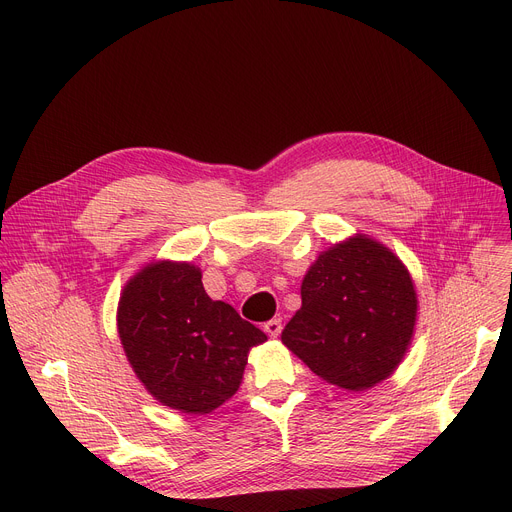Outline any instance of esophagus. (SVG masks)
<instances>
[{"mask_svg":"<svg viewBox=\"0 0 512 512\" xmlns=\"http://www.w3.org/2000/svg\"><path fill=\"white\" fill-rule=\"evenodd\" d=\"M264 332H266L270 338L281 336V332H283V322H281V318H274V320L266 322V324H264Z\"/></svg>","mask_w":512,"mask_h":512,"instance_id":"1","label":"esophagus"}]
</instances>
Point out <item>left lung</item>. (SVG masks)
<instances>
[{
	"label": "left lung",
	"instance_id": "8db88e82",
	"mask_svg": "<svg viewBox=\"0 0 512 512\" xmlns=\"http://www.w3.org/2000/svg\"><path fill=\"white\" fill-rule=\"evenodd\" d=\"M416 311L408 268L383 244L359 233L309 266L301 309L281 340L324 381L363 391L402 363Z\"/></svg>",
	"mask_w": 512,
	"mask_h": 512
}]
</instances>
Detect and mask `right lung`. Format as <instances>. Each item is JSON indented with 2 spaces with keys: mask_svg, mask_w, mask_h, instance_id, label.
Segmentation results:
<instances>
[{
  "mask_svg": "<svg viewBox=\"0 0 512 512\" xmlns=\"http://www.w3.org/2000/svg\"><path fill=\"white\" fill-rule=\"evenodd\" d=\"M201 268L188 262L147 264L125 285L119 336L151 396L184 414H209L238 391L248 352L266 334L229 303L213 301Z\"/></svg>",
  "mask_w": 512,
  "mask_h": 512,
  "instance_id": "1",
  "label": "right lung"
}]
</instances>
